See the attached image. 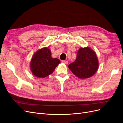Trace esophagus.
I'll list each match as a JSON object with an SVG mask.
<instances>
[{"label": "esophagus", "mask_w": 123, "mask_h": 123, "mask_svg": "<svg viewBox=\"0 0 123 123\" xmlns=\"http://www.w3.org/2000/svg\"><path fill=\"white\" fill-rule=\"evenodd\" d=\"M62 63H64L65 65H67L68 64V61H62Z\"/></svg>", "instance_id": "esophagus-1"}]
</instances>
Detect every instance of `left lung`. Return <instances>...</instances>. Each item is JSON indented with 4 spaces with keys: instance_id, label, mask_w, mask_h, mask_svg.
<instances>
[{
    "instance_id": "left-lung-1",
    "label": "left lung",
    "mask_w": 123,
    "mask_h": 123,
    "mask_svg": "<svg viewBox=\"0 0 123 123\" xmlns=\"http://www.w3.org/2000/svg\"><path fill=\"white\" fill-rule=\"evenodd\" d=\"M99 67L96 53L89 47L80 48L75 61L69 65L68 68L80 79L91 77L97 71Z\"/></svg>"
}]
</instances>
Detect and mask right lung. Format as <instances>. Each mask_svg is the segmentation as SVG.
Returning a JSON list of instances; mask_svg holds the SVG:
<instances>
[{
    "instance_id": "1",
    "label": "right lung",
    "mask_w": 123,
    "mask_h": 123,
    "mask_svg": "<svg viewBox=\"0 0 123 123\" xmlns=\"http://www.w3.org/2000/svg\"><path fill=\"white\" fill-rule=\"evenodd\" d=\"M60 63L58 58L52 57L49 48L44 47L37 51L33 55L30 67L34 76L44 78L52 73Z\"/></svg>"
}]
</instances>
